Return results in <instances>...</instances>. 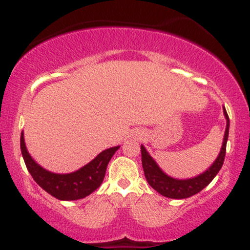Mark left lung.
<instances>
[{"mask_svg":"<svg viewBox=\"0 0 250 250\" xmlns=\"http://www.w3.org/2000/svg\"><path fill=\"white\" fill-rule=\"evenodd\" d=\"M223 113H225L227 120V127L222 148H221L219 156H217L216 161L210 166V168L207 169L203 174L194 177V179L176 180L166 175L156 165V162L151 159L150 155L147 153L146 148L141 146L143 171H145L146 179H147L149 185L151 186V188H154L157 193L166 197H169V199H187V197L200 193L203 188L207 187L209 183L213 181L214 177L216 176V174L219 173L220 169L222 168L223 161H225L227 140H228L229 134V117L226 109H223Z\"/></svg>","mask_w":250,"mask_h":250,"instance_id":"obj_1","label":"left lung"}]
</instances>
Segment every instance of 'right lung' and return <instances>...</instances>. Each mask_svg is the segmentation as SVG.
Instances as JSON below:
<instances>
[{
	"label": "right lung",
	"mask_w": 250,
	"mask_h": 250,
	"mask_svg": "<svg viewBox=\"0 0 250 250\" xmlns=\"http://www.w3.org/2000/svg\"><path fill=\"white\" fill-rule=\"evenodd\" d=\"M119 148L117 146L105 149L93 161L74 173L55 174L43 169L31 159L25 148L23 134H21V151L28 171L40 187L51 196L62 201L83 199L96 190L104 179L109 161Z\"/></svg>",
	"instance_id": "add662e5"
}]
</instances>
